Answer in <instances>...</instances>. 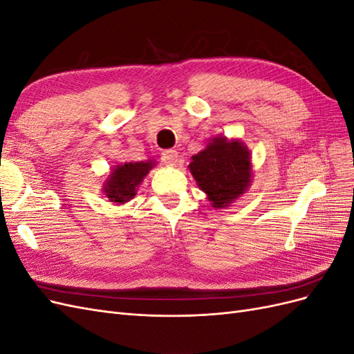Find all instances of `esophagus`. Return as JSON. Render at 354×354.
Segmentation results:
<instances>
[{
	"label": "esophagus",
	"instance_id": "esophagus-1",
	"mask_svg": "<svg viewBox=\"0 0 354 354\" xmlns=\"http://www.w3.org/2000/svg\"><path fill=\"white\" fill-rule=\"evenodd\" d=\"M160 159H162V162L165 165H176L178 153L177 151H174V149H165V151H162V153H160Z\"/></svg>",
	"mask_w": 354,
	"mask_h": 354
}]
</instances>
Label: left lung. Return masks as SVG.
Instances as JSON below:
<instances>
[{"instance_id": "obj_1", "label": "left lung", "mask_w": 354, "mask_h": 354, "mask_svg": "<svg viewBox=\"0 0 354 354\" xmlns=\"http://www.w3.org/2000/svg\"><path fill=\"white\" fill-rule=\"evenodd\" d=\"M189 168L216 208L227 207L251 183L248 149L226 137L214 138L202 152L192 156Z\"/></svg>"}]
</instances>
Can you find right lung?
Here are the masks:
<instances>
[{
	"label": "right lung",
	"mask_w": 354,
	"mask_h": 354,
	"mask_svg": "<svg viewBox=\"0 0 354 354\" xmlns=\"http://www.w3.org/2000/svg\"><path fill=\"white\" fill-rule=\"evenodd\" d=\"M155 164L152 160L147 162H128L118 165L111 178H108L104 186V194L108 195L111 202L125 203L134 198L137 186L142 183L143 177L152 169Z\"/></svg>",
	"instance_id": "obj_1"
}]
</instances>
